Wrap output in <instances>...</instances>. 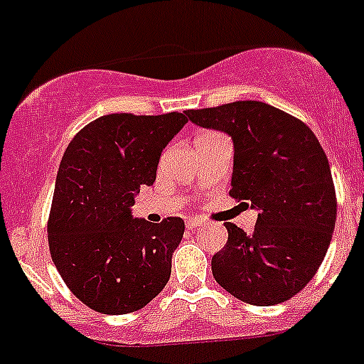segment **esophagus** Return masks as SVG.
Returning a JSON list of instances; mask_svg holds the SVG:
<instances>
[{"label": "esophagus", "mask_w": 364, "mask_h": 364, "mask_svg": "<svg viewBox=\"0 0 364 364\" xmlns=\"http://www.w3.org/2000/svg\"><path fill=\"white\" fill-rule=\"evenodd\" d=\"M186 225H188L189 230H193V228H198V227H205L207 221L200 220V218H189L188 221H186Z\"/></svg>", "instance_id": "1"}]
</instances>
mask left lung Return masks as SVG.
<instances>
[{
  "mask_svg": "<svg viewBox=\"0 0 364 364\" xmlns=\"http://www.w3.org/2000/svg\"><path fill=\"white\" fill-rule=\"evenodd\" d=\"M186 114L232 137L228 195L259 210L252 234L225 221L214 279L250 306L286 302L318 272L334 232L338 200L323 148L299 117L254 100Z\"/></svg>",
  "mask_w": 364,
  "mask_h": 364,
  "instance_id": "obj_1",
  "label": "left lung"
}]
</instances>
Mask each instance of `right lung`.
<instances>
[{
	"instance_id": "add662e5",
	"label": "right lung",
	"mask_w": 364,
	"mask_h": 364,
	"mask_svg": "<svg viewBox=\"0 0 364 364\" xmlns=\"http://www.w3.org/2000/svg\"><path fill=\"white\" fill-rule=\"evenodd\" d=\"M182 112L107 114L85 124L62 157L48 218L50 254L73 295L103 314L143 309L164 289L184 220L130 216L141 186L157 176Z\"/></svg>"
}]
</instances>
